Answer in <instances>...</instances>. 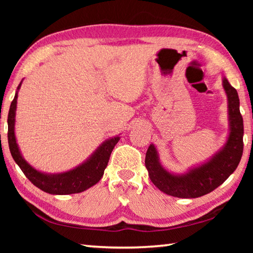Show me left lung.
<instances>
[{
  "mask_svg": "<svg viewBox=\"0 0 253 253\" xmlns=\"http://www.w3.org/2000/svg\"><path fill=\"white\" fill-rule=\"evenodd\" d=\"M229 101L230 135L225 146L211 161L184 175H173L162 168L154 145L148 147L145 165L154 185L168 195L181 199L200 198L219 187L235 169L243 153V118L238 92L223 78Z\"/></svg>",
  "mask_w": 253,
  "mask_h": 253,
  "instance_id": "left-lung-1",
  "label": "left lung"
}]
</instances>
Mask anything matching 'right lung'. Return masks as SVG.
I'll return each mask as SVG.
<instances>
[{
	"instance_id": "obj_1",
	"label": "right lung",
	"mask_w": 253,
	"mask_h": 253,
	"mask_svg": "<svg viewBox=\"0 0 253 253\" xmlns=\"http://www.w3.org/2000/svg\"><path fill=\"white\" fill-rule=\"evenodd\" d=\"M19 84L18 89L20 88ZM16 99H18V92L15 93L14 99L12 100L10 110L7 116V140L8 147H10L11 155L13 157L16 164L20 166L25 176L29 178L33 185L39 187L40 190L46 192L49 194H72L80 193L87 188L95 185L100 181L104 175L105 169L108 164L110 154L113 152L115 145L118 143L119 136L113 137L101 145L97 149L95 154L89 158L87 162L81 164L75 169L61 174H43L39 170L34 169L27 162L23 160L22 155L19 151L18 144L15 140L14 135V122H15V109Z\"/></svg>"
}]
</instances>
